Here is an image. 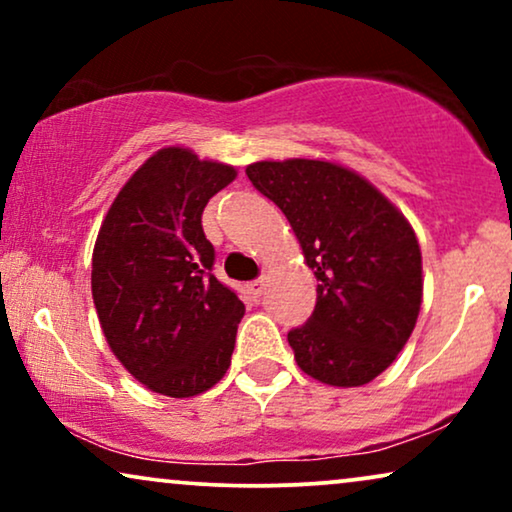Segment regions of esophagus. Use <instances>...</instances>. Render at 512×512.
<instances>
[{
    "mask_svg": "<svg viewBox=\"0 0 512 512\" xmlns=\"http://www.w3.org/2000/svg\"><path fill=\"white\" fill-rule=\"evenodd\" d=\"M263 289H265V279H254V282H249V284H247V291H249V296L254 298V300L261 298Z\"/></svg>",
    "mask_w": 512,
    "mask_h": 512,
    "instance_id": "esophagus-1",
    "label": "esophagus"
}]
</instances>
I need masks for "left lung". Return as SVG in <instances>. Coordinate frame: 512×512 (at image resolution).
Masks as SVG:
<instances>
[{
  "label": "left lung",
  "instance_id": "1",
  "mask_svg": "<svg viewBox=\"0 0 512 512\" xmlns=\"http://www.w3.org/2000/svg\"><path fill=\"white\" fill-rule=\"evenodd\" d=\"M256 191L282 209L317 277V305L289 345L303 373L361 387L408 342L422 305V251L405 216L377 188L326 160H261Z\"/></svg>",
  "mask_w": 512,
  "mask_h": 512
}]
</instances>
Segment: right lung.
Here are the masks:
<instances>
[{"mask_svg": "<svg viewBox=\"0 0 512 512\" xmlns=\"http://www.w3.org/2000/svg\"><path fill=\"white\" fill-rule=\"evenodd\" d=\"M235 167L167 146L128 179L93 249V300L111 352L156 394L198 396L226 375L244 305L212 275L202 212Z\"/></svg>", "mask_w": 512, "mask_h": 512, "instance_id": "obj_1", "label": "right lung"}]
</instances>
